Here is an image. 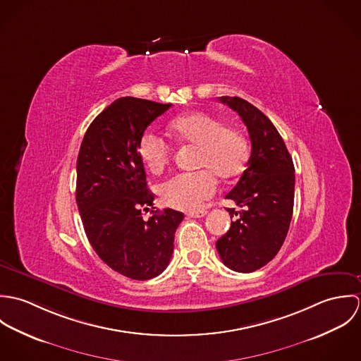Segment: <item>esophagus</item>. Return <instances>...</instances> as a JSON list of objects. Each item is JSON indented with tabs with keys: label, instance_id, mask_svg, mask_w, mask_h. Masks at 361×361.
I'll return each instance as SVG.
<instances>
[{
	"label": "esophagus",
	"instance_id": "obj_1",
	"mask_svg": "<svg viewBox=\"0 0 361 361\" xmlns=\"http://www.w3.org/2000/svg\"><path fill=\"white\" fill-rule=\"evenodd\" d=\"M206 214V209H200V211H193V212H189V214H188V216H190V218H203Z\"/></svg>",
	"mask_w": 361,
	"mask_h": 361
}]
</instances>
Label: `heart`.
Listing matches in <instances>:
<instances>
[{"label":"heart","instance_id":"1","mask_svg":"<svg viewBox=\"0 0 361 361\" xmlns=\"http://www.w3.org/2000/svg\"><path fill=\"white\" fill-rule=\"evenodd\" d=\"M171 133L180 142L199 147L195 172H182L159 188V196L166 206L183 211L200 209L216 190V176L238 175L247 159L245 136L235 128L207 112L195 111L175 118L169 123ZM137 152L145 165L161 173L169 162L171 147L153 130H146L137 143Z\"/></svg>","mask_w":361,"mask_h":361}]
</instances>
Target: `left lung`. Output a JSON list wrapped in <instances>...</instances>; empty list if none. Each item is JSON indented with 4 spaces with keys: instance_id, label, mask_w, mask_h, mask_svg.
Instances as JSON below:
<instances>
[{
    "instance_id": "obj_1",
    "label": "left lung",
    "mask_w": 361,
    "mask_h": 361,
    "mask_svg": "<svg viewBox=\"0 0 361 361\" xmlns=\"http://www.w3.org/2000/svg\"><path fill=\"white\" fill-rule=\"evenodd\" d=\"M245 122L252 153L236 186L226 195L240 207L226 208L229 231L216 240L222 262L236 272H253L268 264L282 247L295 200V166L274 123L253 104L240 97H219Z\"/></svg>"
}]
</instances>
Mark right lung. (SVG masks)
<instances>
[{
  "label": "right lung",
  "instance_id": "1",
  "mask_svg": "<svg viewBox=\"0 0 361 361\" xmlns=\"http://www.w3.org/2000/svg\"><path fill=\"white\" fill-rule=\"evenodd\" d=\"M171 104L122 97L90 123L76 162V203L86 236L104 262L137 281L159 275L173 253L183 214L158 211L137 143ZM154 215L142 218V211Z\"/></svg>",
  "mask_w": 361,
  "mask_h": 361
}]
</instances>
